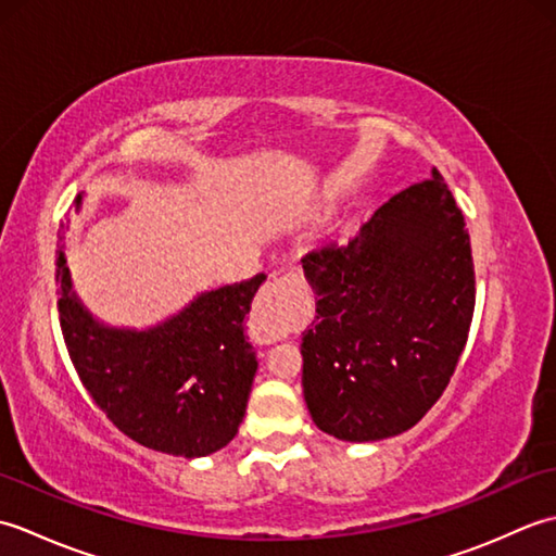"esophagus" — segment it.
I'll return each mask as SVG.
<instances>
[{
	"instance_id": "1",
	"label": "esophagus",
	"mask_w": 556,
	"mask_h": 556,
	"mask_svg": "<svg viewBox=\"0 0 556 556\" xmlns=\"http://www.w3.org/2000/svg\"><path fill=\"white\" fill-rule=\"evenodd\" d=\"M303 323V281L296 271L271 277L260 289L253 311V332L260 341L285 339Z\"/></svg>"
}]
</instances>
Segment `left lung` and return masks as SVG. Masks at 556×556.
Segmentation results:
<instances>
[{"mask_svg": "<svg viewBox=\"0 0 556 556\" xmlns=\"http://www.w3.org/2000/svg\"><path fill=\"white\" fill-rule=\"evenodd\" d=\"M301 263L317 296L301 344L315 425L344 442L410 430L452 380L476 308L466 219L442 174Z\"/></svg>", "mask_w": 556, "mask_h": 556, "instance_id": "left-lung-1", "label": "left lung"}]
</instances>
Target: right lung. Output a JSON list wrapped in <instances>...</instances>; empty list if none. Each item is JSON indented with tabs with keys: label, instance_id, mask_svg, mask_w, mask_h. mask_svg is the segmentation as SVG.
Listing matches in <instances>:
<instances>
[{
	"label": "right lung",
	"instance_id": "1",
	"mask_svg": "<svg viewBox=\"0 0 556 556\" xmlns=\"http://www.w3.org/2000/svg\"><path fill=\"white\" fill-rule=\"evenodd\" d=\"M56 245L59 325L71 363L104 416L162 454L193 458L227 446L257 370L243 317L265 275L205 291L164 325L131 332L92 320L71 291L64 243Z\"/></svg>",
	"mask_w": 556,
	"mask_h": 556
}]
</instances>
